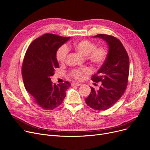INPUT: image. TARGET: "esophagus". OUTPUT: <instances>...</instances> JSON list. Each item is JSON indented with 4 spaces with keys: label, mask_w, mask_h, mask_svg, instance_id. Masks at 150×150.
<instances>
[{
    "label": "esophagus",
    "mask_w": 150,
    "mask_h": 150,
    "mask_svg": "<svg viewBox=\"0 0 150 150\" xmlns=\"http://www.w3.org/2000/svg\"><path fill=\"white\" fill-rule=\"evenodd\" d=\"M81 83H77V82H72L71 83V86H80Z\"/></svg>",
    "instance_id": "34e87169"
}]
</instances>
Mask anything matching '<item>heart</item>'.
Listing matches in <instances>:
<instances>
[{
    "label": "heart",
    "mask_w": 150,
    "mask_h": 150,
    "mask_svg": "<svg viewBox=\"0 0 150 150\" xmlns=\"http://www.w3.org/2000/svg\"><path fill=\"white\" fill-rule=\"evenodd\" d=\"M73 47L80 54L87 56V59L95 65H101L105 61L108 56V51L103 46L96 47V45L89 40H83L74 42ZM69 50L66 45L62 46L56 54L57 60L60 63H65L67 60ZM90 70L88 68L74 69L71 71L69 76L78 81L83 79L85 74H88Z\"/></svg>",
    "instance_id": "heart-1"
}]
</instances>
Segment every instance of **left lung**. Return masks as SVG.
I'll use <instances>...</instances> for the list:
<instances>
[{"instance_id": "obj_1", "label": "left lung", "mask_w": 150, "mask_h": 150, "mask_svg": "<svg viewBox=\"0 0 150 150\" xmlns=\"http://www.w3.org/2000/svg\"><path fill=\"white\" fill-rule=\"evenodd\" d=\"M94 37L105 40L109 46L108 56L101 68L93 75L91 80L101 82L99 90L93 87L85 103L96 110L110 108L124 94L128 82L129 60L125 47L116 37L105 34H98Z\"/></svg>"}]
</instances>
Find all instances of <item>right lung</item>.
Wrapping results in <instances>:
<instances>
[{
  "instance_id": "obj_1",
  "label": "right lung",
  "mask_w": 150,
  "mask_h": 150,
  "mask_svg": "<svg viewBox=\"0 0 150 150\" xmlns=\"http://www.w3.org/2000/svg\"><path fill=\"white\" fill-rule=\"evenodd\" d=\"M69 38L46 33L33 41L25 52L22 67L24 87L42 109L51 110L59 107L71 85L67 81L56 85L51 80L55 69L59 67L57 51Z\"/></svg>"
}]
</instances>
